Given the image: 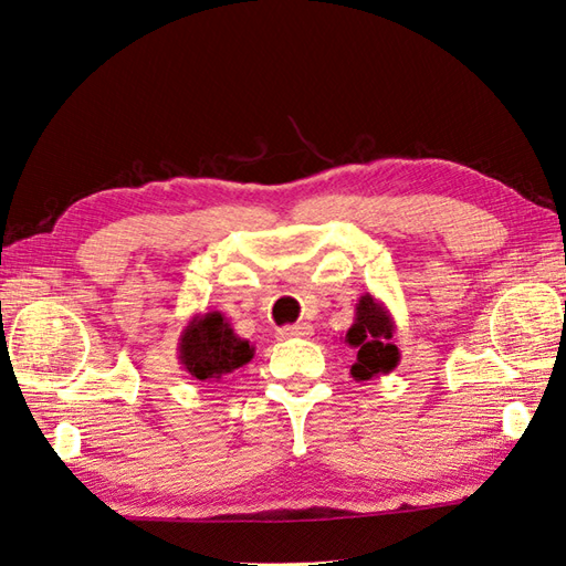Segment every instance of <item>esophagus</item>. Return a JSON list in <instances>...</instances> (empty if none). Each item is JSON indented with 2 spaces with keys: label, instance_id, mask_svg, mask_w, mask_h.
<instances>
[{
  "label": "esophagus",
  "instance_id": "esophagus-1",
  "mask_svg": "<svg viewBox=\"0 0 566 566\" xmlns=\"http://www.w3.org/2000/svg\"><path fill=\"white\" fill-rule=\"evenodd\" d=\"M281 338H300V336H310L312 334V326L307 322H297V324H291V326H283V329L279 332Z\"/></svg>",
  "mask_w": 566,
  "mask_h": 566
}]
</instances>
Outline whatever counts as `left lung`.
I'll return each mask as SVG.
<instances>
[{
  "label": "left lung",
  "mask_w": 566,
  "mask_h": 566,
  "mask_svg": "<svg viewBox=\"0 0 566 566\" xmlns=\"http://www.w3.org/2000/svg\"><path fill=\"white\" fill-rule=\"evenodd\" d=\"M395 332V317L380 300H375L370 293L360 295L354 324L344 336V342L358 350L356 363L350 366V378L358 382L373 380L399 366V348L392 342Z\"/></svg>",
  "instance_id": "obj_1"
}]
</instances>
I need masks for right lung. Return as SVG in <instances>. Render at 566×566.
Listing matches in <instances>:
<instances>
[{
  "mask_svg": "<svg viewBox=\"0 0 566 566\" xmlns=\"http://www.w3.org/2000/svg\"><path fill=\"white\" fill-rule=\"evenodd\" d=\"M181 368L200 382H220L254 358V346L237 336L222 312L193 315L179 336Z\"/></svg>",
  "mask_w": 566,
  "mask_h": 566,
  "instance_id": "add662e5",
  "label": "right lung"
}]
</instances>
